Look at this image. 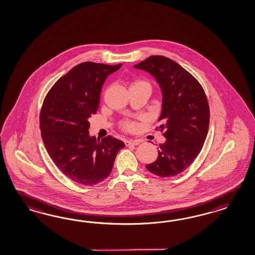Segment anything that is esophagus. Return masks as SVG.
Here are the masks:
<instances>
[{"mask_svg":"<svg viewBox=\"0 0 255 255\" xmlns=\"http://www.w3.org/2000/svg\"><path fill=\"white\" fill-rule=\"evenodd\" d=\"M124 143H125V145H126L127 147H129V146H136V145H138L139 143H140V141H139V140L128 139V140H125Z\"/></svg>","mask_w":255,"mask_h":255,"instance_id":"esophagus-1","label":"esophagus"}]
</instances>
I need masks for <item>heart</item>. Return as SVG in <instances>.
<instances>
[{
  "instance_id": "b5f03b06",
  "label": "heart",
  "mask_w": 255,
  "mask_h": 255,
  "mask_svg": "<svg viewBox=\"0 0 255 255\" xmlns=\"http://www.w3.org/2000/svg\"><path fill=\"white\" fill-rule=\"evenodd\" d=\"M131 86H147V87H149V84L147 83V81H144V80H137V81L133 82V83L131 84ZM124 128H125V129L130 130V129L132 128V125H131V124H124Z\"/></svg>"
}]
</instances>
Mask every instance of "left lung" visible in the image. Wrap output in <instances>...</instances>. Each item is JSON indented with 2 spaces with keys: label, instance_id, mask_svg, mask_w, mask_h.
Instances as JSON below:
<instances>
[{
  "label": "left lung",
  "instance_id": "obj_1",
  "mask_svg": "<svg viewBox=\"0 0 255 255\" xmlns=\"http://www.w3.org/2000/svg\"><path fill=\"white\" fill-rule=\"evenodd\" d=\"M149 73L161 88V125L166 138L159 145L158 158L147 169L161 178L174 177L190 166L199 154L209 131L207 96L194 77L163 56H150L133 66Z\"/></svg>",
  "mask_w": 255,
  "mask_h": 255
}]
</instances>
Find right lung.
<instances>
[{"label": "right lung", "mask_w": 255, "mask_h": 255, "mask_svg": "<svg viewBox=\"0 0 255 255\" xmlns=\"http://www.w3.org/2000/svg\"><path fill=\"white\" fill-rule=\"evenodd\" d=\"M122 63L86 62L61 77L40 112V129L46 151L56 166L73 181L93 186L108 178L117 154L125 147L113 136L97 140L89 133V119L99 108L107 77Z\"/></svg>", "instance_id": "1"}]
</instances>
